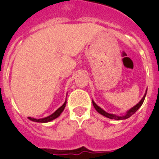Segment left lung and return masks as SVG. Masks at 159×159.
<instances>
[{
	"label": "left lung",
	"mask_w": 159,
	"mask_h": 159,
	"mask_svg": "<svg viewBox=\"0 0 159 159\" xmlns=\"http://www.w3.org/2000/svg\"><path fill=\"white\" fill-rule=\"evenodd\" d=\"M147 89L146 90V93L144 94V95H143V97L142 98L141 100L138 102L135 106H134L133 107H131L130 109H129V110L127 111L126 113L121 114V115H119H119H115V114H111V113H108V112L105 111L103 109H102L100 107L98 106V105H97L96 103L94 102L93 99H92V103H93V106H94V107H95V110L99 112L100 115H102V116H105V117H107V118H109V119H115V120H124V119H128V118H130L132 115H134V114L135 113V112L137 111L139 109V107L142 106V105H143V102H144L146 95H147Z\"/></svg>",
	"instance_id": "obj_1"
}]
</instances>
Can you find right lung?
Returning <instances> with one entry per match:
<instances>
[{
    "mask_svg": "<svg viewBox=\"0 0 159 159\" xmlns=\"http://www.w3.org/2000/svg\"><path fill=\"white\" fill-rule=\"evenodd\" d=\"M66 103H67V101L65 100L64 104L60 107H59L54 113H52V115H50V116H47V117L45 118H42V119H35V118L28 117V119H30L31 121L36 122V123H48V122H51L52 121L53 119H57V118H58L59 116H60V114L62 113L63 111H64V108H65Z\"/></svg>",
    "mask_w": 159,
    "mask_h": 159,
    "instance_id": "1",
    "label": "right lung"
}]
</instances>
